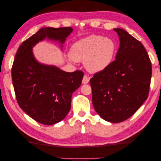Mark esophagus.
I'll return each instance as SVG.
<instances>
[{
  "instance_id": "1",
  "label": "esophagus",
  "mask_w": 161,
  "mask_h": 161,
  "mask_svg": "<svg viewBox=\"0 0 161 161\" xmlns=\"http://www.w3.org/2000/svg\"><path fill=\"white\" fill-rule=\"evenodd\" d=\"M88 82H89V78L88 77V76L85 75L83 76V78L82 80V83H83V84H86V83H88Z\"/></svg>"
}]
</instances>
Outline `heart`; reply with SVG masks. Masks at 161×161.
<instances>
[{
  "label": "heart",
  "instance_id": "heart-1",
  "mask_svg": "<svg viewBox=\"0 0 161 161\" xmlns=\"http://www.w3.org/2000/svg\"><path fill=\"white\" fill-rule=\"evenodd\" d=\"M115 49L116 46L111 38L91 36L73 44L70 57L75 61H85L87 70L97 73L110 65Z\"/></svg>",
  "mask_w": 161,
  "mask_h": 161
}]
</instances>
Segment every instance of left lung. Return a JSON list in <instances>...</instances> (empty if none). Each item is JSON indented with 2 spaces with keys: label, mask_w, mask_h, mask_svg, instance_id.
Masks as SVG:
<instances>
[{
  "label": "left lung",
  "mask_w": 161,
  "mask_h": 161,
  "mask_svg": "<svg viewBox=\"0 0 161 161\" xmlns=\"http://www.w3.org/2000/svg\"><path fill=\"white\" fill-rule=\"evenodd\" d=\"M120 39L115 59L90 80L96 113L110 123L132 116L147 98L152 65L140 41L121 28L113 29Z\"/></svg>",
  "instance_id": "1"
}]
</instances>
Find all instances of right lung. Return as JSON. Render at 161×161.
<instances>
[{"label":"right lung","mask_w":161,"mask_h":161,"mask_svg":"<svg viewBox=\"0 0 161 161\" xmlns=\"http://www.w3.org/2000/svg\"><path fill=\"white\" fill-rule=\"evenodd\" d=\"M72 28H41L18 49L11 69L15 97L21 109L43 125H53L66 116L71 107V96L82 83L81 70L68 73L53 65L38 63L32 48L48 38L65 42Z\"/></svg>","instance_id":"1"}]
</instances>
